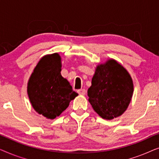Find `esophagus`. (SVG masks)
I'll use <instances>...</instances> for the list:
<instances>
[{
    "label": "esophagus",
    "mask_w": 159,
    "mask_h": 159,
    "mask_svg": "<svg viewBox=\"0 0 159 159\" xmlns=\"http://www.w3.org/2000/svg\"><path fill=\"white\" fill-rule=\"evenodd\" d=\"M78 93H79L80 95H85L86 93V90H84V89H80V90H78Z\"/></svg>",
    "instance_id": "1"
}]
</instances>
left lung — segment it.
I'll return each instance as SVG.
<instances>
[{
	"label": "left lung",
	"mask_w": 159,
	"mask_h": 159,
	"mask_svg": "<svg viewBox=\"0 0 159 159\" xmlns=\"http://www.w3.org/2000/svg\"><path fill=\"white\" fill-rule=\"evenodd\" d=\"M133 82L125 67L116 60L98 64L88 90V101L95 112L111 120L127 110L133 94Z\"/></svg>",
	"instance_id": "obj_1"
}]
</instances>
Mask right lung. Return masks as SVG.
<instances>
[{
	"label": "right lung",
	"instance_id": "right-lung-1",
	"mask_svg": "<svg viewBox=\"0 0 159 159\" xmlns=\"http://www.w3.org/2000/svg\"><path fill=\"white\" fill-rule=\"evenodd\" d=\"M61 71L59 54L46 55L38 63L27 84V94L32 107L47 119L60 116L78 95L61 75Z\"/></svg>",
	"mask_w": 159,
	"mask_h": 159
}]
</instances>
